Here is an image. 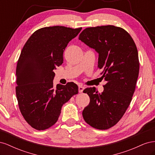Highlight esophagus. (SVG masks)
<instances>
[{"instance_id":"34e87169","label":"esophagus","mask_w":155,"mask_h":155,"mask_svg":"<svg viewBox=\"0 0 155 155\" xmlns=\"http://www.w3.org/2000/svg\"><path fill=\"white\" fill-rule=\"evenodd\" d=\"M85 89V87H83L82 85H79L78 87V90H79V92H83V90Z\"/></svg>"}]
</instances>
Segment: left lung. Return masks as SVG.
Here are the masks:
<instances>
[{"label":"left lung","mask_w":155,"mask_h":155,"mask_svg":"<svg viewBox=\"0 0 155 155\" xmlns=\"http://www.w3.org/2000/svg\"><path fill=\"white\" fill-rule=\"evenodd\" d=\"M79 40L98 54V67L107 81L101 93L95 87L83 91L90 103L83 117L94 128L108 129L122 118L132 100L140 68L137 46L127 31L112 25L87 28Z\"/></svg>","instance_id":"obj_1"}]
</instances>
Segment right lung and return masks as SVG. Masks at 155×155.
I'll return each mask as SVG.
<instances>
[{
    "instance_id": "add662e5",
    "label": "right lung",
    "mask_w": 155,
    "mask_h": 155,
    "mask_svg": "<svg viewBox=\"0 0 155 155\" xmlns=\"http://www.w3.org/2000/svg\"><path fill=\"white\" fill-rule=\"evenodd\" d=\"M81 29L43 28L23 47L16 68V96L21 114L31 127L41 130L54 125L63 105L78 93V85L72 82L54 88L53 71L63 63L68 43Z\"/></svg>"
}]
</instances>
